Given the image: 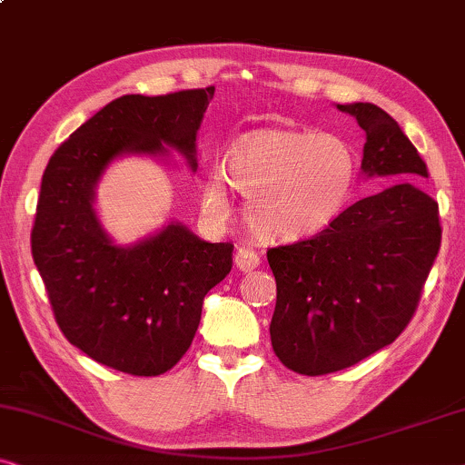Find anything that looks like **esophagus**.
I'll list each match as a JSON object with an SVG mask.
<instances>
[{
    "mask_svg": "<svg viewBox=\"0 0 465 465\" xmlns=\"http://www.w3.org/2000/svg\"><path fill=\"white\" fill-rule=\"evenodd\" d=\"M261 259L259 254L252 251V248H246L242 246L238 248V252H235V267H238L240 272H252L254 267H259Z\"/></svg>",
    "mask_w": 465,
    "mask_h": 465,
    "instance_id": "obj_1",
    "label": "esophagus"
}]
</instances>
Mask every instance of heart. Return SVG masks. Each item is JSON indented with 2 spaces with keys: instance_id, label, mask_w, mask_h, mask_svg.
<instances>
[{
  "instance_id": "1",
  "label": "heart",
  "mask_w": 465,
  "mask_h": 465,
  "mask_svg": "<svg viewBox=\"0 0 465 465\" xmlns=\"http://www.w3.org/2000/svg\"><path fill=\"white\" fill-rule=\"evenodd\" d=\"M225 179L248 198L246 223L272 242L312 238L341 217L354 198L358 155L341 136L299 128H261L235 139L225 176L211 173L202 206L213 219L232 211Z\"/></svg>"
}]
</instances>
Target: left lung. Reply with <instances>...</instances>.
<instances>
[{"instance_id":"1","label":"left lung","mask_w":465,"mask_h":465,"mask_svg":"<svg viewBox=\"0 0 465 465\" xmlns=\"http://www.w3.org/2000/svg\"><path fill=\"white\" fill-rule=\"evenodd\" d=\"M366 133L362 173L391 185L345 208L324 232L267 251L276 278L272 348L299 375L364 361L407 329L440 248L428 166L394 117L371 103L337 104Z\"/></svg>"}]
</instances>
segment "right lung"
I'll list each match as a JSON object with an SVG mask.
<instances>
[{
    "mask_svg": "<svg viewBox=\"0 0 465 465\" xmlns=\"http://www.w3.org/2000/svg\"><path fill=\"white\" fill-rule=\"evenodd\" d=\"M214 86L162 96L126 94L82 124L42 176L31 252L54 320L71 345L109 369L155 377L173 369L198 331L206 292L232 272L233 244L170 223L115 246L94 213V187L124 153L185 155Z\"/></svg>",
    "mask_w": 465,
    "mask_h": 465,
    "instance_id": "add662e5",
    "label": "right lung"
}]
</instances>
